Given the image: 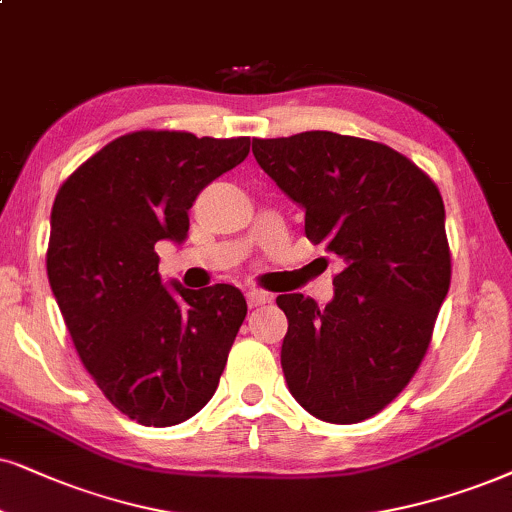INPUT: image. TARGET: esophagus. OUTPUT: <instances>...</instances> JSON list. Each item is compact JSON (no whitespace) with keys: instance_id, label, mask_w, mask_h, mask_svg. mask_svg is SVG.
<instances>
[{"instance_id":"esophagus-1","label":"esophagus","mask_w":512,"mask_h":512,"mask_svg":"<svg viewBox=\"0 0 512 512\" xmlns=\"http://www.w3.org/2000/svg\"><path fill=\"white\" fill-rule=\"evenodd\" d=\"M269 302V295L264 290H248V304L250 307H262Z\"/></svg>"}]
</instances>
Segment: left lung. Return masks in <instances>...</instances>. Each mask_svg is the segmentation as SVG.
<instances>
[{
  "label": "left lung",
  "instance_id": "1",
  "mask_svg": "<svg viewBox=\"0 0 512 512\" xmlns=\"http://www.w3.org/2000/svg\"><path fill=\"white\" fill-rule=\"evenodd\" d=\"M257 165L304 210V234L342 260L326 307L278 295L281 366L297 404L326 423L383 411L428 352L451 283L444 203L428 174L378 141L335 132L252 139Z\"/></svg>",
  "mask_w": 512,
  "mask_h": 512
}]
</instances>
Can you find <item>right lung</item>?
<instances>
[{
	"label": "right lung",
	"instance_id": "1",
	"mask_svg": "<svg viewBox=\"0 0 512 512\" xmlns=\"http://www.w3.org/2000/svg\"><path fill=\"white\" fill-rule=\"evenodd\" d=\"M248 153V137L144 129L103 146L56 193L51 293L96 385L141 425L170 428L208 404L248 314L229 283H165L155 252L186 241L198 193Z\"/></svg>",
	"mask_w": 512,
	"mask_h": 512
}]
</instances>
